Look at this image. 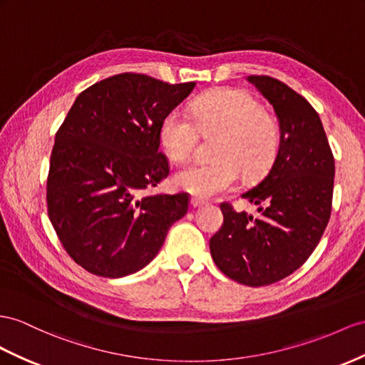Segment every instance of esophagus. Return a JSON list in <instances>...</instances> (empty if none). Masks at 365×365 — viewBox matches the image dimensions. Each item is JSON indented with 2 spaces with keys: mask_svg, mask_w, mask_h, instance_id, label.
<instances>
[{
  "mask_svg": "<svg viewBox=\"0 0 365 365\" xmlns=\"http://www.w3.org/2000/svg\"><path fill=\"white\" fill-rule=\"evenodd\" d=\"M203 205H205V200H200L197 197H192L191 199V207L192 208H199V207H203Z\"/></svg>",
  "mask_w": 365,
  "mask_h": 365,
  "instance_id": "34e87169",
  "label": "esophagus"
}]
</instances>
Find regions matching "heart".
Returning <instances> with one entry per match:
<instances>
[{"instance_id": "obj_1", "label": "heart", "mask_w": 365, "mask_h": 365, "mask_svg": "<svg viewBox=\"0 0 365 365\" xmlns=\"http://www.w3.org/2000/svg\"><path fill=\"white\" fill-rule=\"evenodd\" d=\"M192 115L174 108L163 117L158 138L168 157L185 162L199 137L217 134L212 146L216 160L194 163L177 171L174 185L197 197L228 191L239 179H255L274 160L279 148L277 121L260 103L240 89H217L192 103Z\"/></svg>"}]
</instances>
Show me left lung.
Returning a JSON list of instances; mask_svg holds the SVG:
<instances>
[{"instance_id":"1","label":"left lung","mask_w":365,"mask_h":365,"mask_svg":"<svg viewBox=\"0 0 365 365\" xmlns=\"http://www.w3.org/2000/svg\"><path fill=\"white\" fill-rule=\"evenodd\" d=\"M247 80L269 101L279 121V149L269 171L242 199L257 216L222 203L223 225L210 240L214 264L248 287L292 274L319 244L331 212L334 158L317 112L285 83Z\"/></svg>"}]
</instances>
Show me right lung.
<instances>
[{"instance_id": "add662e5", "label": "right lung", "mask_w": 365, "mask_h": 365, "mask_svg": "<svg viewBox=\"0 0 365 365\" xmlns=\"http://www.w3.org/2000/svg\"><path fill=\"white\" fill-rule=\"evenodd\" d=\"M194 86L118 73L73 101L55 135L46 199L64 250L86 272L110 279L140 272L188 212V194L145 190L170 174L158 129Z\"/></svg>"}]
</instances>
